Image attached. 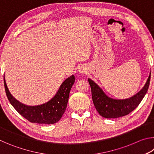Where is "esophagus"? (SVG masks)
I'll use <instances>...</instances> for the list:
<instances>
[{"instance_id": "esophagus-1", "label": "esophagus", "mask_w": 154, "mask_h": 154, "mask_svg": "<svg viewBox=\"0 0 154 154\" xmlns=\"http://www.w3.org/2000/svg\"><path fill=\"white\" fill-rule=\"evenodd\" d=\"M79 72L80 73H83V72H85V70L83 69V67H81L79 69Z\"/></svg>"}]
</instances>
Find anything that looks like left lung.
I'll return each instance as SVG.
<instances>
[{
	"label": "left lung",
	"mask_w": 154,
	"mask_h": 154,
	"mask_svg": "<svg viewBox=\"0 0 154 154\" xmlns=\"http://www.w3.org/2000/svg\"><path fill=\"white\" fill-rule=\"evenodd\" d=\"M151 72L147 82L136 94L127 99H114L109 97L103 90L90 78L88 82L92 90L94 105L98 113L105 118H117L129 114L136 109L147 93L149 88Z\"/></svg>",
	"instance_id": "obj_1"
}]
</instances>
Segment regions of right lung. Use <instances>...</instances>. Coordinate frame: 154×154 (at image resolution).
Here are the masks:
<instances>
[{
    "label": "right lung",
    "instance_id": "obj_1",
    "mask_svg": "<svg viewBox=\"0 0 154 154\" xmlns=\"http://www.w3.org/2000/svg\"><path fill=\"white\" fill-rule=\"evenodd\" d=\"M74 75L64 81L56 95L42 105L28 106L20 103L10 93L4 77L5 92L10 103L18 113L32 123L53 124L61 119L66 109L69 93L75 83Z\"/></svg>",
    "mask_w": 154,
    "mask_h": 154
}]
</instances>
